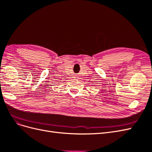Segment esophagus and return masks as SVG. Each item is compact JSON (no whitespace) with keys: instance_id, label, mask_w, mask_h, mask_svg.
<instances>
[{"instance_id":"1","label":"esophagus","mask_w":152,"mask_h":152,"mask_svg":"<svg viewBox=\"0 0 152 152\" xmlns=\"http://www.w3.org/2000/svg\"><path fill=\"white\" fill-rule=\"evenodd\" d=\"M75 78H77V76L76 75V76H75Z\"/></svg>"}]
</instances>
